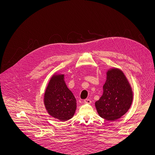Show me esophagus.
I'll list each match as a JSON object with an SVG mask.
<instances>
[{
  "label": "esophagus",
  "mask_w": 155,
  "mask_h": 155,
  "mask_svg": "<svg viewBox=\"0 0 155 155\" xmlns=\"http://www.w3.org/2000/svg\"><path fill=\"white\" fill-rule=\"evenodd\" d=\"M84 103H87V104H90V103H91V100L90 99H86L84 100Z\"/></svg>",
  "instance_id": "esophagus-1"
}]
</instances>
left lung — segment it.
<instances>
[{
	"label": "left lung",
	"mask_w": 155,
	"mask_h": 155,
	"mask_svg": "<svg viewBox=\"0 0 155 155\" xmlns=\"http://www.w3.org/2000/svg\"><path fill=\"white\" fill-rule=\"evenodd\" d=\"M132 100V89L125 75L120 70L113 68L107 72L103 94L95 106L102 118L114 120L128 111Z\"/></svg>",
	"instance_id": "8db88e82"
}]
</instances>
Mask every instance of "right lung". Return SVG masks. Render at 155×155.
Listing matches in <instances>:
<instances>
[{
    "label": "right lung",
    "instance_id": "1",
    "mask_svg": "<svg viewBox=\"0 0 155 155\" xmlns=\"http://www.w3.org/2000/svg\"><path fill=\"white\" fill-rule=\"evenodd\" d=\"M45 104L48 113L61 121L71 119L77 108L74 94L66 86L64 75H54L45 94Z\"/></svg>",
    "mask_w": 155,
    "mask_h": 155
}]
</instances>
